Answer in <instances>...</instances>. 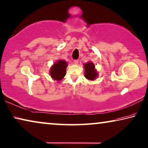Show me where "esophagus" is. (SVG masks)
Listing matches in <instances>:
<instances>
[{
	"label": "esophagus",
	"instance_id": "1",
	"mask_svg": "<svg viewBox=\"0 0 148 148\" xmlns=\"http://www.w3.org/2000/svg\"><path fill=\"white\" fill-rule=\"evenodd\" d=\"M79 63V60H74V63L75 64V65H77Z\"/></svg>",
	"mask_w": 148,
	"mask_h": 148
}]
</instances>
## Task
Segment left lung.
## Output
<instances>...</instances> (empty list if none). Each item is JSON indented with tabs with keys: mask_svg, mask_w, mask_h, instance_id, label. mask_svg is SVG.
<instances>
[{
	"mask_svg": "<svg viewBox=\"0 0 148 148\" xmlns=\"http://www.w3.org/2000/svg\"><path fill=\"white\" fill-rule=\"evenodd\" d=\"M85 77L89 80H95L97 77L98 73L95 69V65L92 62H88L84 64Z\"/></svg>",
	"mask_w": 148,
	"mask_h": 148,
	"instance_id": "1",
	"label": "left lung"
}]
</instances>
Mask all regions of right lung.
<instances>
[{
	"label": "right lung",
	"instance_id": "add662e5",
	"mask_svg": "<svg viewBox=\"0 0 148 148\" xmlns=\"http://www.w3.org/2000/svg\"><path fill=\"white\" fill-rule=\"evenodd\" d=\"M67 63L65 60H59L54 63L50 69V75L54 80L59 81L62 80L66 75V68Z\"/></svg>",
	"mask_w": 148,
	"mask_h": 148
}]
</instances>
